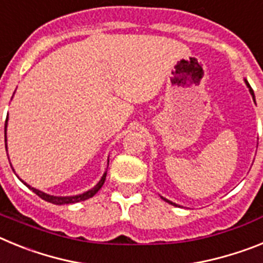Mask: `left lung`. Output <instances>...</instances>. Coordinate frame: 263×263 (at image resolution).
I'll list each match as a JSON object with an SVG mask.
<instances>
[{
  "instance_id": "left-lung-1",
  "label": "left lung",
  "mask_w": 263,
  "mask_h": 263,
  "mask_svg": "<svg viewBox=\"0 0 263 263\" xmlns=\"http://www.w3.org/2000/svg\"><path fill=\"white\" fill-rule=\"evenodd\" d=\"M245 84H246V87L249 88V92H250V95H252L253 100H254V103H255V96H254V92H253L252 87H250V85H249V83H248V80H246V79H245ZM160 197H162V199H163V200H164V201H167V203H168V204H171V205H175V206H178V204L173 203V201H170V200H168V199H166V197H163V196H160Z\"/></svg>"
}]
</instances>
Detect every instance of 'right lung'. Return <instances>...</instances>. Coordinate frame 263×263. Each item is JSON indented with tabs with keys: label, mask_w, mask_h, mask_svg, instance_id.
Masks as SVG:
<instances>
[{
	"label": "right lung",
	"mask_w": 263,
	"mask_h": 263,
	"mask_svg": "<svg viewBox=\"0 0 263 263\" xmlns=\"http://www.w3.org/2000/svg\"><path fill=\"white\" fill-rule=\"evenodd\" d=\"M8 120H9V116H8V118H6V121H5V147H6V152H8V143H6V127H8ZM10 166H11V163H10ZM108 166H109V158H108ZM13 171H14V168H13ZM15 175H17V174H15ZM105 178H106V171H105V173H104V175L101 176V179H100V180H99V183H97V184L95 185L93 188H90V190H88V191L83 192V194L72 195V196H53V195L46 194V192L39 191V190H36V188L31 187V185H29V184H27V183L23 182V180L21 178H18V179H20L21 182H22L23 184L26 185V187H29L30 190H31V191L34 192V194H36L39 197H42L43 200L48 201V203L57 204V205H63V204H73V203H79V201H84V200H87V199H89V197L95 196V195H96L97 192H99L100 188L103 187L104 182H105Z\"/></svg>",
	"instance_id": "1"
}]
</instances>
